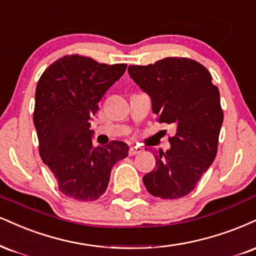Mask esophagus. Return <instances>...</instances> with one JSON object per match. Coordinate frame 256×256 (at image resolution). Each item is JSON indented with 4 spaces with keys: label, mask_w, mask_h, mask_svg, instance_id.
<instances>
[{
    "label": "esophagus",
    "mask_w": 256,
    "mask_h": 256,
    "mask_svg": "<svg viewBox=\"0 0 256 256\" xmlns=\"http://www.w3.org/2000/svg\"><path fill=\"white\" fill-rule=\"evenodd\" d=\"M140 152H142V148H138V146H131L130 150H128V155L130 156H134Z\"/></svg>",
    "instance_id": "esophagus-1"
}]
</instances>
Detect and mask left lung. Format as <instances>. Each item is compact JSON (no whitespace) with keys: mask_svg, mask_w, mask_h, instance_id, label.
<instances>
[{"mask_svg":"<svg viewBox=\"0 0 256 256\" xmlns=\"http://www.w3.org/2000/svg\"><path fill=\"white\" fill-rule=\"evenodd\" d=\"M131 78L152 98L158 122L174 126L170 149L155 155L154 170L143 176L148 192L178 199L194 190L217 154L223 124L220 90L198 62L167 57L149 66H130Z\"/></svg>","mask_w":256,"mask_h":256,"instance_id":"left-lung-1","label":"left lung"}]
</instances>
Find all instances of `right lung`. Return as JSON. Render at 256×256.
<instances>
[{
	"label": "right lung",
	"mask_w": 256,
	"mask_h": 256,
	"mask_svg": "<svg viewBox=\"0 0 256 256\" xmlns=\"http://www.w3.org/2000/svg\"><path fill=\"white\" fill-rule=\"evenodd\" d=\"M128 64H101L72 54L52 63L36 89L33 113L39 154L63 194L93 202L106 192L113 166L128 155L124 142L94 146L90 120L98 102Z\"/></svg>",
	"instance_id": "obj_1"
}]
</instances>
